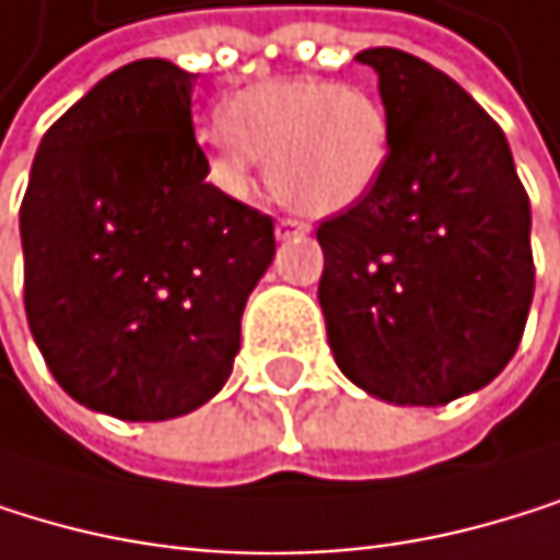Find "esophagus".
Returning a JSON list of instances; mask_svg holds the SVG:
<instances>
[{
  "mask_svg": "<svg viewBox=\"0 0 560 560\" xmlns=\"http://www.w3.org/2000/svg\"><path fill=\"white\" fill-rule=\"evenodd\" d=\"M311 225L307 222H301V219H280L277 222V236L280 240H287V236H301V233H307Z\"/></svg>",
  "mask_w": 560,
  "mask_h": 560,
  "instance_id": "34e87169",
  "label": "esophagus"
}]
</instances>
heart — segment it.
I'll return each mask as SVG.
<instances>
[{"label": "heart", "mask_w": 560, "mask_h": 560, "mask_svg": "<svg viewBox=\"0 0 560 560\" xmlns=\"http://www.w3.org/2000/svg\"><path fill=\"white\" fill-rule=\"evenodd\" d=\"M222 182L253 185L259 159H270L273 191L314 215L361 202L388 159V114L375 94L320 77L264 80L225 104L212 128Z\"/></svg>", "instance_id": "b5f03b06"}]
</instances>
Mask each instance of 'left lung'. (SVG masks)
Segmentation results:
<instances>
[{
    "mask_svg": "<svg viewBox=\"0 0 560 560\" xmlns=\"http://www.w3.org/2000/svg\"><path fill=\"white\" fill-rule=\"evenodd\" d=\"M378 73L388 159L317 225L320 311L338 369L395 406H446L514 358L530 296V199L497 120L456 80L392 46Z\"/></svg>",
    "mask_w": 560,
    "mask_h": 560,
    "instance_id": "left-lung-1",
    "label": "left lung"
}]
</instances>
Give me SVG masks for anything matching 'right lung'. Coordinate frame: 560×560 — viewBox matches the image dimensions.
Masks as SVG:
<instances>
[{
	"label": "right lung",
	"mask_w": 560,
	"mask_h": 560,
	"mask_svg": "<svg viewBox=\"0 0 560 560\" xmlns=\"http://www.w3.org/2000/svg\"><path fill=\"white\" fill-rule=\"evenodd\" d=\"M191 86L168 60L94 83L39 141L20 209L26 317L60 388L125 422L225 385L273 219L206 182Z\"/></svg>",
	"instance_id": "obj_1"
}]
</instances>
